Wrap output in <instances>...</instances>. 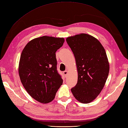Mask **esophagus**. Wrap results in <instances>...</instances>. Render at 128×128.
Returning <instances> with one entry per match:
<instances>
[{
    "label": "esophagus",
    "instance_id": "obj_1",
    "mask_svg": "<svg viewBox=\"0 0 128 128\" xmlns=\"http://www.w3.org/2000/svg\"><path fill=\"white\" fill-rule=\"evenodd\" d=\"M63 74H64V76H65V77H66L68 74V71L66 70V71H64V72H63Z\"/></svg>",
    "mask_w": 128,
    "mask_h": 128
}]
</instances>
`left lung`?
I'll use <instances>...</instances> for the list:
<instances>
[{
  "mask_svg": "<svg viewBox=\"0 0 128 128\" xmlns=\"http://www.w3.org/2000/svg\"><path fill=\"white\" fill-rule=\"evenodd\" d=\"M74 54L78 72L76 86L71 91L82 103H89L99 95L109 72L106 50L93 36L80 34L66 38Z\"/></svg>",
  "mask_w": 128,
  "mask_h": 128,
  "instance_id": "8db88e82",
  "label": "left lung"
}]
</instances>
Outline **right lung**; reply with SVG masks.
<instances>
[{"mask_svg":"<svg viewBox=\"0 0 128 128\" xmlns=\"http://www.w3.org/2000/svg\"><path fill=\"white\" fill-rule=\"evenodd\" d=\"M64 38L42 36L32 39L22 51L18 72L22 86L34 99L46 104L54 100L63 80L57 71L56 52Z\"/></svg>","mask_w":128,"mask_h":128,"instance_id":"right-lung-1","label":"right lung"}]
</instances>
